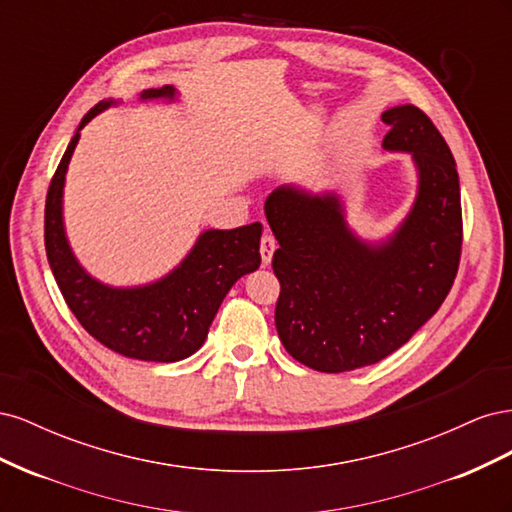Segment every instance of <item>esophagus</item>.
<instances>
[{
	"label": "esophagus",
	"instance_id": "1",
	"mask_svg": "<svg viewBox=\"0 0 512 512\" xmlns=\"http://www.w3.org/2000/svg\"><path fill=\"white\" fill-rule=\"evenodd\" d=\"M273 252H275V239L271 232H265L260 239V256H262V265H269L271 258H273Z\"/></svg>",
	"mask_w": 512,
	"mask_h": 512
}]
</instances>
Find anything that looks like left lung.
<instances>
[{
	"mask_svg": "<svg viewBox=\"0 0 512 512\" xmlns=\"http://www.w3.org/2000/svg\"><path fill=\"white\" fill-rule=\"evenodd\" d=\"M386 151L412 153L418 190L406 220L382 243L350 230L335 192L282 185L265 203L280 243L275 327L292 359L324 374L374 365L438 312L461 258V194L453 153L412 104L382 113Z\"/></svg>",
	"mask_w": 512,
	"mask_h": 512,
	"instance_id": "obj_1",
	"label": "left lung"
}]
</instances>
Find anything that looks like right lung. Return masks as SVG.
Returning a JSON list of instances; mask_svg holds the SVG:
<instances>
[{"mask_svg":"<svg viewBox=\"0 0 512 512\" xmlns=\"http://www.w3.org/2000/svg\"><path fill=\"white\" fill-rule=\"evenodd\" d=\"M177 89H145L141 100L173 102ZM115 100H102L81 119L49 185L44 247L55 282L72 314L100 344L128 359L175 363L205 344L211 322L239 277L260 267L262 224L205 230L190 254L162 280L113 288L94 280L74 258L64 228V183L81 130Z\"/></svg>","mask_w":512,"mask_h":512,"instance_id":"right-lung-1","label":"right lung"}]
</instances>
